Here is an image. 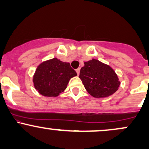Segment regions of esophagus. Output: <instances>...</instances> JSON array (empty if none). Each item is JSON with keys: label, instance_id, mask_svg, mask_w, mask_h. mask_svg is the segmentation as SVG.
<instances>
[{"label": "esophagus", "instance_id": "obj_1", "mask_svg": "<svg viewBox=\"0 0 149 149\" xmlns=\"http://www.w3.org/2000/svg\"><path fill=\"white\" fill-rule=\"evenodd\" d=\"M80 68H78V69H77L76 70V73H77V75H79V73H80Z\"/></svg>", "mask_w": 149, "mask_h": 149}]
</instances>
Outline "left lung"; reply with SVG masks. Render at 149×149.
Returning <instances> with one entry per match:
<instances>
[{
  "label": "left lung",
  "mask_w": 149,
  "mask_h": 149,
  "mask_svg": "<svg viewBox=\"0 0 149 149\" xmlns=\"http://www.w3.org/2000/svg\"><path fill=\"white\" fill-rule=\"evenodd\" d=\"M84 64L79 78L90 95L101 98L110 96L117 91L120 83L111 67L95 59Z\"/></svg>",
  "instance_id": "8db88e82"
}]
</instances>
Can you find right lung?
<instances>
[{
  "mask_svg": "<svg viewBox=\"0 0 149 149\" xmlns=\"http://www.w3.org/2000/svg\"><path fill=\"white\" fill-rule=\"evenodd\" d=\"M77 76L69 63L53 58L38 66L33 76L36 90L45 97H57L66 88L69 80Z\"/></svg>",
  "mask_w": 149,
  "mask_h": 149,
  "instance_id": "add662e5",
  "label": "right lung"
}]
</instances>
